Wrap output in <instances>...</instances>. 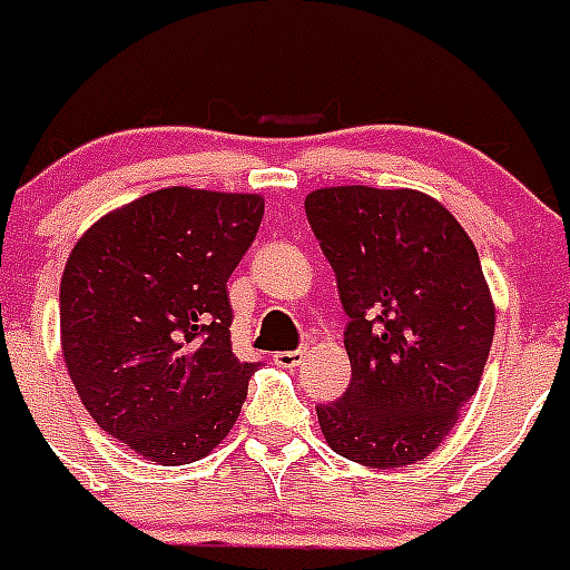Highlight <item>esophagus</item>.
I'll return each mask as SVG.
<instances>
[{
    "instance_id": "34e87169",
    "label": "esophagus",
    "mask_w": 570,
    "mask_h": 570,
    "mask_svg": "<svg viewBox=\"0 0 570 570\" xmlns=\"http://www.w3.org/2000/svg\"><path fill=\"white\" fill-rule=\"evenodd\" d=\"M304 357H307V351L298 348V351H275V363L281 365V368H295V365L304 363Z\"/></svg>"
}]
</instances>
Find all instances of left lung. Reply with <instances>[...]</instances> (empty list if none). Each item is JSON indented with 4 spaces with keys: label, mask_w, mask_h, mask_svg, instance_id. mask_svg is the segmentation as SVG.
<instances>
[{
    "label": "left lung",
    "mask_w": 570,
    "mask_h": 570,
    "mask_svg": "<svg viewBox=\"0 0 570 570\" xmlns=\"http://www.w3.org/2000/svg\"><path fill=\"white\" fill-rule=\"evenodd\" d=\"M304 210L348 313V392L316 406L318 428L345 460L413 465L451 433L492 348L478 248L419 189L322 187Z\"/></svg>",
    "instance_id": "left-lung-1"
}]
</instances>
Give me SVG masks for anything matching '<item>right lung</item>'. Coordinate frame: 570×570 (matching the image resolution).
Wrapping results in <instances>:
<instances>
[{"mask_svg":"<svg viewBox=\"0 0 570 570\" xmlns=\"http://www.w3.org/2000/svg\"><path fill=\"white\" fill-rule=\"evenodd\" d=\"M263 207L257 193L166 187L105 213L69 252V381L96 424L142 460H202L243 410L257 363L230 351L228 277Z\"/></svg>","mask_w":570,"mask_h":570,"instance_id":"1","label":"right lung"}]
</instances>
